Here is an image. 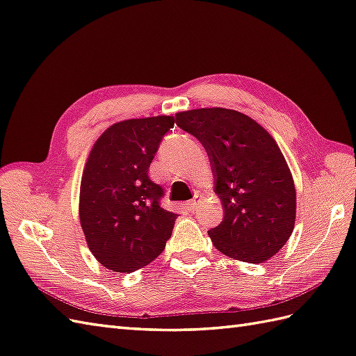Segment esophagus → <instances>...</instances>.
<instances>
[{
	"instance_id": "34e87169",
	"label": "esophagus",
	"mask_w": 356,
	"mask_h": 356,
	"mask_svg": "<svg viewBox=\"0 0 356 356\" xmlns=\"http://www.w3.org/2000/svg\"><path fill=\"white\" fill-rule=\"evenodd\" d=\"M199 204V197L196 196L195 199H192V201H188L187 204H186V207L188 208V210H195V207Z\"/></svg>"
}]
</instances>
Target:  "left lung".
<instances>
[{
    "mask_svg": "<svg viewBox=\"0 0 356 356\" xmlns=\"http://www.w3.org/2000/svg\"><path fill=\"white\" fill-rule=\"evenodd\" d=\"M177 124L193 134L211 160L223 220L208 231L229 258L264 263L280 252L296 220V188L275 138L245 113L211 107L179 111Z\"/></svg>",
    "mask_w": 356,
    "mask_h": 356,
    "instance_id": "obj_1",
    "label": "left lung"
}]
</instances>
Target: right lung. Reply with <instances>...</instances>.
Segmentation results:
<instances>
[{
  "label": "right lung",
  "mask_w": 356,
  "mask_h": 356,
  "mask_svg": "<svg viewBox=\"0 0 356 356\" xmlns=\"http://www.w3.org/2000/svg\"><path fill=\"white\" fill-rule=\"evenodd\" d=\"M173 116L127 119L93 143L80 184L81 229L93 257L113 272L131 273L157 258L172 236L175 213L160 205L163 188L149 166Z\"/></svg>",
  "instance_id": "1"
}]
</instances>
